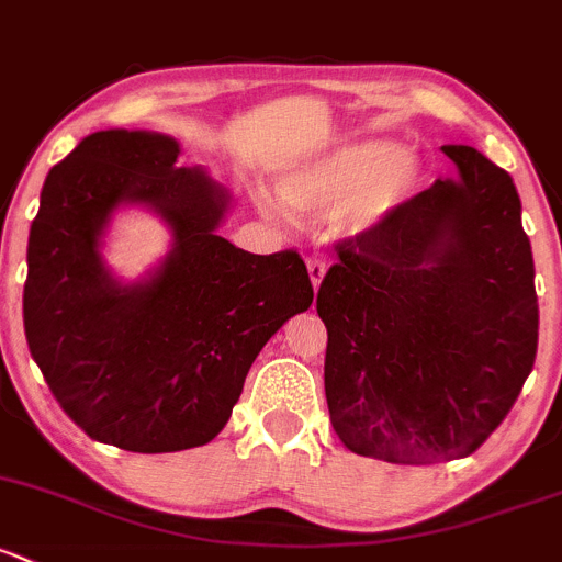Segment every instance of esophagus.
<instances>
[{
  "label": "esophagus",
  "mask_w": 562,
  "mask_h": 562,
  "mask_svg": "<svg viewBox=\"0 0 562 562\" xmlns=\"http://www.w3.org/2000/svg\"><path fill=\"white\" fill-rule=\"evenodd\" d=\"M306 271H310V282L312 288H321L323 277H326V261H321V258H306Z\"/></svg>",
  "instance_id": "1"
}]
</instances>
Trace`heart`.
<instances>
[{
    "label": "heart",
    "instance_id": "b5f03b06",
    "mask_svg": "<svg viewBox=\"0 0 562 562\" xmlns=\"http://www.w3.org/2000/svg\"><path fill=\"white\" fill-rule=\"evenodd\" d=\"M420 172V156L409 147L390 139H363L282 172L280 193L293 210L317 215L336 212V232L358 239L376 232L412 196ZM258 199L263 210L288 215L274 199Z\"/></svg>",
    "mask_w": 562,
    "mask_h": 562
}]
</instances>
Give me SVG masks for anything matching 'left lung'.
Returning a JSON list of instances; mask_svg holds the SVG:
<instances>
[{
  "label": "left lung",
  "instance_id": "8db88e82",
  "mask_svg": "<svg viewBox=\"0 0 562 562\" xmlns=\"http://www.w3.org/2000/svg\"><path fill=\"white\" fill-rule=\"evenodd\" d=\"M441 150L458 175L339 245L317 291L330 425L347 450L387 463L474 452L515 406L539 345L515 182L474 147Z\"/></svg>",
  "mask_w": 562,
  "mask_h": 562
}]
</instances>
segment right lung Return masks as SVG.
<instances>
[{"label":"right lung","instance_id":"right-lung-1","mask_svg":"<svg viewBox=\"0 0 562 562\" xmlns=\"http://www.w3.org/2000/svg\"><path fill=\"white\" fill-rule=\"evenodd\" d=\"M180 153L169 134H88L47 172L29 232V352L61 409L91 439L128 452L215 439L252 360L315 296L299 252L252 256L217 234L232 191L204 167H177ZM126 205L161 216L173 236L134 283L101 256Z\"/></svg>","mask_w":562,"mask_h":562}]
</instances>
